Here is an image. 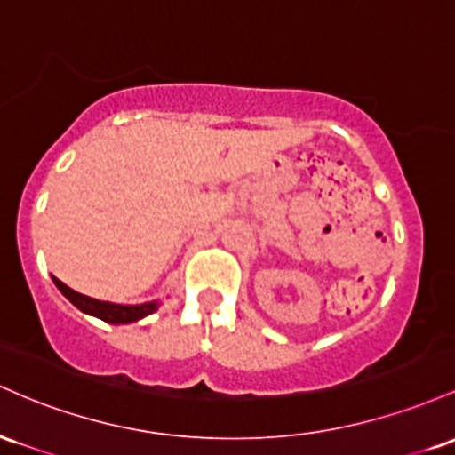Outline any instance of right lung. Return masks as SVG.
<instances>
[{"mask_svg": "<svg viewBox=\"0 0 455 455\" xmlns=\"http://www.w3.org/2000/svg\"><path fill=\"white\" fill-rule=\"evenodd\" d=\"M53 282H55V285H58L60 292H62L76 309H81L84 314L94 315V318L105 320V323H109V324L137 323V320L146 318V315H150L152 311H156V307H159V303H156V300H152V303H144V305L107 303V300H96V299H90V296H85V294L75 292V290H70L68 285L60 282V279L53 277Z\"/></svg>", "mask_w": 455, "mask_h": 455, "instance_id": "obj_1", "label": "right lung"}]
</instances>
